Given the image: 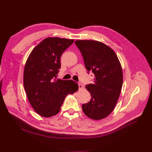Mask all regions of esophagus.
I'll list each match as a JSON object with an SVG mask.
<instances>
[{"mask_svg": "<svg viewBox=\"0 0 152 152\" xmlns=\"http://www.w3.org/2000/svg\"><path fill=\"white\" fill-rule=\"evenodd\" d=\"M78 87H79V89H80V90H81V89H83V86L82 85V83H78Z\"/></svg>", "mask_w": 152, "mask_h": 152, "instance_id": "1", "label": "esophagus"}]
</instances>
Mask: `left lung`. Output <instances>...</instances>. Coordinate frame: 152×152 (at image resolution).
Returning a JSON list of instances; mask_svg holds the SVG:
<instances>
[{"label":"left lung","mask_w":152,"mask_h":152,"mask_svg":"<svg viewBox=\"0 0 152 152\" xmlns=\"http://www.w3.org/2000/svg\"><path fill=\"white\" fill-rule=\"evenodd\" d=\"M86 68L94 74L93 83L87 85L91 94L90 101L82 104L88 118L100 120L114 110L123 85L121 63L114 51L105 44L96 40H76Z\"/></svg>","instance_id":"obj_1"}]
</instances>
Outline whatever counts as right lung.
Here are the masks:
<instances>
[{
    "instance_id": "right-lung-1",
    "label": "right lung",
    "mask_w": 152,
    "mask_h": 152,
    "mask_svg": "<svg viewBox=\"0 0 152 152\" xmlns=\"http://www.w3.org/2000/svg\"><path fill=\"white\" fill-rule=\"evenodd\" d=\"M74 42L59 37L45 38L31 51L25 63L23 84L28 101L45 118L57 114L68 94L78 90L73 80L57 79L61 55Z\"/></svg>"
}]
</instances>
